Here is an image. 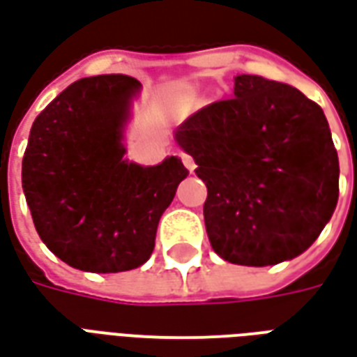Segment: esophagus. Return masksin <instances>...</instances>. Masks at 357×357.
Returning a JSON list of instances; mask_svg holds the SVG:
<instances>
[{
  "label": "esophagus",
  "instance_id": "obj_1",
  "mask_svg": "<svg viewBox=\"0 0 357 357\" xmlns=\"http://www.w3.org/2000/svg\"><path fill=\"white\" fill-rule=\"evenodd\" d=\"M181 162L185 164V168L189 172H193L197 166H195V158L189 153H181Z\"/></svg>",
  "mask_w": 357,
  "mask_h": 357
}]
</instances>
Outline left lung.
Segmentation results:
<instances>
[{"label": "left lung", "instance_id": "8db88e82", "mask_svg": "<svg viewBox=\"0 0 357 357\" xmlns=\"http://www.w3.org/2000/svg\"><path fill=\"white\" fill-rule=\"evenodd\" d=\"M206 183L204 225L225 262L273 266L312 247L338 201V155L321 107L289 84L241 74L231 99L176 130Z\"/></svg>", "mask_w": 357, "mask_h": 357}]
</instances>
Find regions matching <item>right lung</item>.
Segmentation results:
<instances>
[{
	"instance_id": "right-lung-1",
	"label": "right lung",
	"mask_w": 357,
	"mask_h": 357,
	"mask_svg": "<svg viewBox=\"0 0 357 357\" xmlns=\"http://www.w3.org/2000/svg\"><path fill=\"white\" fill-rule=\"evenodd\" d=\"M141 84L124 74L74 82L38 114L22 158L36 231L82 271L118 273L153 255L162 212L187 178L181 158L124 160V126Z\"/></svg>"
}]
</instances>
